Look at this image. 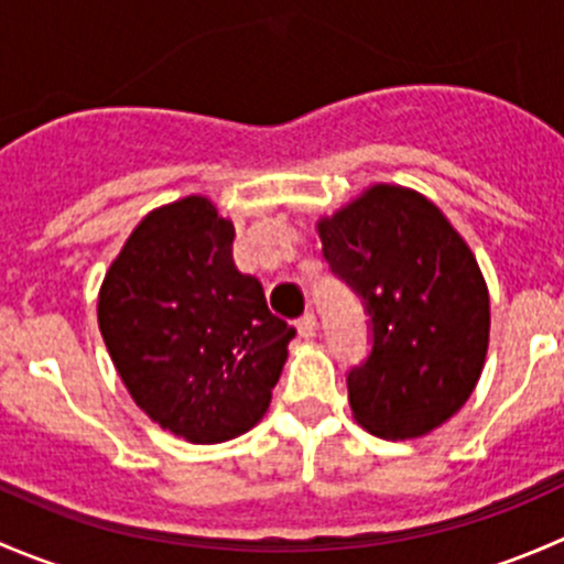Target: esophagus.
I'll list each match as a JSON object with an SVG mask.
<instances>
[{"mask_svg": "<svg viewBox=\"0 0 564 564\" xmlns=\"http://www.w3.org/2000/svg\"><path fill=\"white\" fill-rule=\"evenodd\" d=\"M316 329H318V324H316L314 314H303L297 318V333L303 335V338H314Z\"/></svg>", "mask_w": 564, "mask_h": 564, "instance_id": "esophagus-1", "label": "esophagus"}]
</instances>
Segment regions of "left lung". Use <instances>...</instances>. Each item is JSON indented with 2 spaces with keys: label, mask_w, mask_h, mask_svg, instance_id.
I'll return each mask as SVG.
<instances>
[{
  "label": "left lung",
  "mask_w": 564,
  "mask_h": 564,
  "mask_svg": "<svg viewBox=\"0 0 564 564\" xmlns=\"http://www.w3.org/2000/svg\"><path fill=\"white\" fill-rule=\"evenodd\" d=\"M329 272L357 297L371 349L346 373L355 420L414 440L464 406L488 349V289L475 256L420 193L373 185L318 224Z\"/></svg>",
  "instance_id": "1"
}]
</instances>
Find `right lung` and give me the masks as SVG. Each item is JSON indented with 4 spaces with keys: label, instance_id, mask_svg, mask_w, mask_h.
<instances>
[{
    "label": "right lung",
    "instance_id": "1",
    "mask_svg": "<svg viewBox=\"0 0 564 564\" xmlns=\"http://www.w3.org/2000/svg\"><path fill=\"white\" fill-rule=\"evenodd\" d=\"M231 246V220L207 198H182L135 226L98 300L100 335L133 401L196 445L264 417L294 338Z\"/></svg>",
    "mask_w": 564,
    "mask_h": 564
}]
</instances>
